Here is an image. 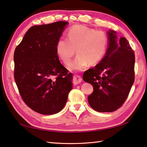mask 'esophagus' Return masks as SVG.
Wrapping results in <instances>:
<instances>
[{"label":"esophagus","mask_w":147,"mask_h":147,"mask_svg":"<svg viewBox=\"0 0 147 147\" xmlns=\"http://www.w3.org/2000/svg\"><path fill=\"white\" fill-rule=\"evenodd\" d=\"M82 82V78L78 75H74L73 77V83L74 85H76V84H80Z\"/></svg>","instance_id":"1"}]
</instances>
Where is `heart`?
<instances>
[{
    "mask_svg": "<svg viewBox=\"0 0 147 147\" xmlns=\"http://www.w3.org/2000/svg\"><path fill=\"white\" fill-rule=\"evenodd\" d=\"M108 43V37L104 31L76 25L69 29L67 39H58L56 50L60 60L67 63L76 49L78 55L68 67L72 71H82L89 63L93 65L101 61L106 53Z\"/></svg>",
    "mask_w": 147,
    "mask_h": 147,
    "instance_id": "heart-1",
    "label": "heart"
}]
</instances>
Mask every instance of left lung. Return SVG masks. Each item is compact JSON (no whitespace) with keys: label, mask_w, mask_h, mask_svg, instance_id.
Returning a JSON list of instances; mask_svg holds the SVG:
<instances>
[{"label":"left lung","mask_w":147,"mask_h":147,"mask_svg":"<svg viewBox=\"0 0 147 147\" xmlns=\"http://www.w3.org/2000/svg\"><path fill=\"white\" fill-rule=\"evenodd\" d=\"M109 43L104 58L94 67L84 72L83 80L91 84L93 92L88 102L98 112H112L127 98L135 79V54L124 37L108 32Z\"/></svg>","instance_id":"obj_1"}]
</instances>
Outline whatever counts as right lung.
Listing matches in <instances>:
<instances>
[{"mask_svg":"<svg viewBox=\"0 0 147 147\" xmlns=\"http://www.w3.org/2000/svg\"><path fill=\"white\" fill-rule=\"evenodd\" d=\"M68 23L32 26L15 50V81L24 103L37 113L59 112L73 89V74L60 63L56 50Z\"/></svg>","mask_w":147,"mask_h":147,"instance_id":"add662e5","label":"right lung"}]
</instances>
